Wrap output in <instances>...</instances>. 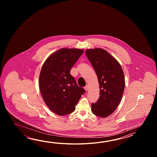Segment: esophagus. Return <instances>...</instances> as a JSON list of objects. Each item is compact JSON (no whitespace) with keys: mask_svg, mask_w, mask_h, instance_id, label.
Instances as JSON below:
<instances>
[{"mask_svg":"<svg viewBox=\"0 0 157 157\" xmlns=\"http://www.w3.org/2000/svg\"><path fill=\"white\" fill-rule=\"evenodd\" d=\"M84 89H85V90H86V91H87V90H89V86L88 85H86L84 87Z\"/></svg>","mask_w":157,"mask_h":157,"instance_id":"esophagus-1","label":"esophagus"}]
</instances>
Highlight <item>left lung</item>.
<instances>
[{
    "mask_svg": "<svg viewBox=\"0 0 157 157\" xmlns=\"http://www.w3.org/2000/svg\"><path fill=\"white\" fill-rule=\"evenodd\" d=\"M86 55L97 74L100 96L91 104V111L98 117H108L116 109L125 86L124 71L114 58L100 48L90 49Z\"/></svg>",
    "mask_w": 157,
    "mask_h": 157,
    "instance_id": "1",
    "label": "left lung"
}]
</instances>
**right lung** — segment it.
<instances>
[{"label": "right lung", "instance_id": "right-lung-1", "mask_svg": "<svg viewBox=\"0 0 157 157\" xmlns=\"http://www.w3.org/2000/svg\"><path fill=\"white\" fill-rule=\"evenodd\" d=\"M78 49L62 48L51 54L44 63L39 88L47 106L59 116L71 113L85 93L70 74L71 68L83 54Z\"/></svg>", "mask_w": 157, "mask_h": 157}]
</instances>
